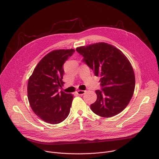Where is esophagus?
Masks as SVG:
<instances>
[{
	"label": "esophagus",
	"mask_w": 159,
	"mask_h": 159,
	"mask_svg": "<svg viewBox=\"0 0 159 159\" xmlns=\"http://www.w3.org/2000/svg\"><path fill=\"white\" fill-rule=\"evenodd\" d=\"M86 91H84V90H78L77 91V94L79 95H83L86 93Z\"/></svg>",
	"instance_id": "1"
}]
</instances>
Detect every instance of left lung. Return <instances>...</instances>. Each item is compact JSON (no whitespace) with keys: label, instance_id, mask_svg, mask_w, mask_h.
Wrapping results in <instances>:
<instances>
[{"label":"left lung","instance_id":"left-lung-1","mask_svg":"<svg viewBox=\"0 0 159 159\" xmlns=\"http://www.w3.org/2000/svg\"><path fill=\"white\" fill-rule=\"evenodd\" d=\"M94 75L100 77L102 90L91 105L94 113L104 118L112 117L129 103L135 89V74L128 58L116 47L104 42L77 47Z\"/></svg>","mask_w":159,"mask_h":159}]
</instances>
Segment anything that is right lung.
I'll return each instance as SVG.
<instances>
[{
    "label": "right lung",
    "instance_id": "add662e5",
    "mask_svg": "<svg viewBox=\"0 0 159 159\" xmlns=\"http://www.w3.org/2000/svg\"><path fill=\"white\" fill-rule=\"evenodd\" d=\"M75 52L74 49L53 50L42 58L30 76L27 97L33 112L45 122L57 124L70 113L73 95L59 88L65 84L63 65Z\"/></svg>",
    "mask_w": 159,
    "mask_h": 159
}]
</instances>
